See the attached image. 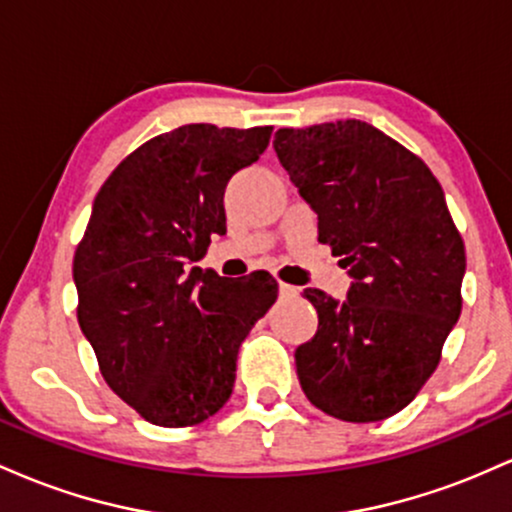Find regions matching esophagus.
I'll use <instances>...</instances> for the list:
<instances>
[{"instance_id":"34e87169","label":"esophagus","mask_w":512,"mask_h":512,"mask_svg":"<svg viewBox=\"0 0 512 512\" xmlns=\"http://www.w3.org/2000/svg\"><path fill=\"white\" fill-rule=\"evenodd\" d=\"M279 296L281 298H296L298 296V289L291 284H279Z\"/></svg>"}]
</instances>
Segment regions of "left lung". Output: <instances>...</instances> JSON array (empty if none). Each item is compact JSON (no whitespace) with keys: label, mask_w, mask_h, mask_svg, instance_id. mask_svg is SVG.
Masks as SVG:
<instances>
[{"label":"left lung","mask_w":512,"mask_h":512,"mask_svg":"<svg viewBox=\"0 0 512 512\" xmlns=\"http://www.w3.org/2000/svg\"><path fill=\"white\" fill-rule=\"evenodd\" d=\"M274 151L351 276L346 301L303 291L317 332L296 349L298 380L334 419L383 421L431 378L462 310L467 260L443 187L361 120L279 129Z\"/></svg>","instance_id":"left-lung-1"}]
</instances>
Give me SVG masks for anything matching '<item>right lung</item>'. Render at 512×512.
<instances>
[{"mask_svg": "<svg viewBox=\"0 0 512 512\" xmlns=\"http://www.w3.org/2000/svg\"><path fill=\"white\" fill-rule=\"evenodd\" d=\"M272 127L182 125L113 170L74 255L79 327L105 383L156 426L202 424L228 402L240 342L276 301L255 272L190 267L226 233L223 192Z\"/></svg>", "mask_w": 512, "mask_h": 512, "instance_id": "right-lung-1", "label": "right lung"}]
</instances>
